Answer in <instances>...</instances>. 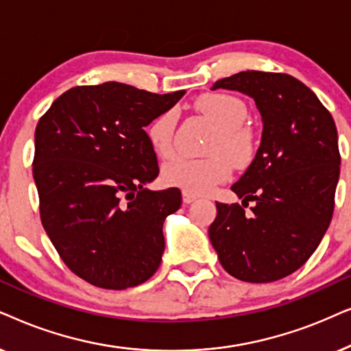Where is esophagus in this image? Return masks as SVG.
Instances as JSON below:
<instances>
[{"label": "esophagus", "mask_w": 351, "mask_h": 351, "mask_svg": "<svg viewBox=\"0 0 351 351\" xmlns=\"http://www.w3.org/2000/svg\"><path fill=\"white\" fill-rule=\"evenodd\" d=\"M197 199V195H194V194H191V193H183V202L184 204H191V202H194V200Z\"/></svg>", "instance_id": "esophagus-1"}]
</instances>
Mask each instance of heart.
Wrapping results in <instances>:
<instances>
[{
  "label": "heart",
  "instance_id": "obj_1",
  "mask_svg": "<svg viewBox=\"0 0 351 351\" xmlns=\"http://www.w3.org/2000/svg\"><path fill=\"white\" fill-rule=\"evenodd\" d=\"M195 107L217 127L207 158H178L163 167L162 178L191 194H207L231 176L232 165H245L254 157L255 139L245 121L249 109L241 97L226 93H208L200 96ZM176 114L167 110L149 125L147 136L157 156H173V133Z\"/></svg>",
  "mask_w": 351,
  "mask_h": 351
}]
</instances>
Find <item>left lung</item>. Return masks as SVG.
<instances>
[{
	"instance_id": "1",
	"label": "left lung",
	"mask_w": 351,
	"mask_h": 351,
	"mask_svg": "<svg viewBox=\"0 0 351 351\" xmlns=\"http://www.w3.org/2000/svg\"><path fill=\"white\" fill-rule=\"evenodd\" d=\"M255 101L263 132L244 175L231 186L242 204L217 202L208 237L219 263L245 282H273L297 271L317 249L334 213L339 138L317 96L287 73L247 70L212 90Z\"/></svg>"
}]
</instances>
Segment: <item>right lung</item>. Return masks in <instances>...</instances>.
<instances>
[{"label": "right lung", "instance_id": "right-lung-1", "mask_svg": "<svg viewBox=\"0 0 351 351\" xmlns=\"http://www.w3.org/2000/svg\"><path fill=\"white\" fill-rule=\"evenodd\" d=\"M184 93L119 82L75 86L36 125L41 223L64 263L93 286H139L160 265L163 221L181 207V191L146 188L158 165L144 128Z\"/></svg>", "mask_w": 351, "mask_h": 351}]
</instances>
